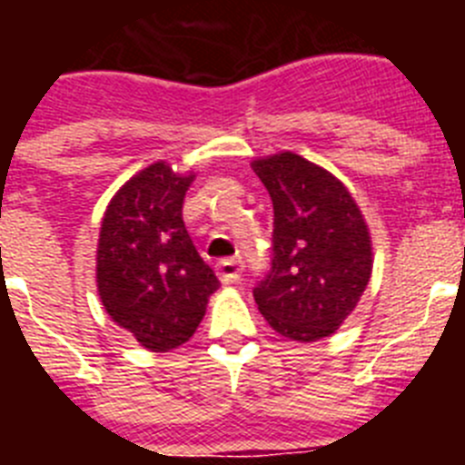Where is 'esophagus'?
Returning <instances> with one entry per match:
<instances>
[{
    "label": "esophagus",
    "mask_w": 465,
    "mask_h": 465,
    "mask_svg": "<svg viewBox=\"0 0 465 465\" xmlns=\"http://www.w3.org/2000/svg\"><path fill=\"white\" fill-rule=\"evenodd\" d=\"M242 270H244V262L240 258H228V261H221L216 265V274L223 283H235L240 282L242 277Z\"/></svg>",
    "instance_id": "esophagus-1"
}]
</instances>
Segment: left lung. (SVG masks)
Segmentation results:
<instances>
[{"mask_svg": "<svg viewBox=\"0 0 465 465\" xmlns=\"http://www.w3.org/2000/svg\"><path fill=\"white\" fill-rule=\"evenodd\" d=\"M253 172L274 209L272 265L253 298L270 326L295 342L338 331L372 274L363 213L340 179L302 155L258 158Z\"/></svg>", "mask_w": 465, "mask_h": 465, "instance_id": "left-lung-1", "label": "left lung"}]
</instances>
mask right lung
I'll list each match as a JSON object with an SVG mask.
<instances>
[{
	"instance_id": "obj_1",
	"label": "right lung",
	"mask_w": 465,
	"mask_h": 465,
	"mask_svg": "<svg viewBox=\"0 0 465 465\" xmlns=\"http://www.w3.org/2000/svg\"><path fill=\"white\" fill-rule=\"evenodd\" d=\"M195 174L153 163L111 197L97 242V291L106 314L142 347L170 351L188 342L219 279L183 225Z\"/></svg>"
}]
</instances>
